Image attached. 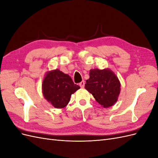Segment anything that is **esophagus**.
<instances>
[{
    "instance_id": "1",
    "label": "esophagus",
    "mask_w": 158,
    "mask_h": 158,
    "mask_svg": "<svg viewBox=\"0 0 158 158\" xmlns=\"http://www.w3.org/2000/svg\"><path fill=\"white\" fill-rule=\"evenodd\" d=\"M79 85H80V86L81 87V88H84V85H85V82L84 81H82V82H81L80 84H79Z\"/></svg>"
}]
</instances>
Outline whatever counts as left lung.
<instances>
[{
	"mask_svg": "<svg viewBox=\"0 0 158 158\" xmlns=\"http://www.w3.org/2000/svg\"><path fill=\"white\" fill-rule=\"evenodd\" d=\"M85 88L93 95L103 107L107 108L116 103L121 92V84L117 76L108 69H92Z\"/></svg>",
	"mask_w": 158,
	"mask_h": 158,
	"instance_id": "1",
	"label": "left lung"
}]
</instances>
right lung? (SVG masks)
Masks as SVG:
<instances>
[{"label": "right lung", "instance_id": "obj_1", "mask_svg": "<svg viewBox=\"0 0 158 158\" xmlns=\"http://www.w3.org/2000/svg\"><path fill=\"white\" fill-rule=\"evenodd\" d=\"M80 89L70 76L59 69L47 72L42 84L44 98L55 108L61 109L67 106L71 95Z\"/></svg>", "mask_w": 158, "mask_h": 158}]
</instances>
